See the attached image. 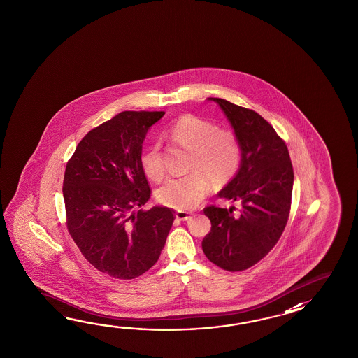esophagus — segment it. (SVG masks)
<instances>
[{"mask_svg": "<svg viewBox=\"0 0 358 358\" xmlns=\"http://www.w3.org/2000/svg\"><path fill=\"white\" fill-rule=\"evenodd\" d=\"M176 219H179V220L185 221L189 220L190 217H192V215L189 213H187V211H182V210H178L176 213Z\"/></svg>", "mask_w": 358, "mask_h": 358, "instance_id": "34e87169", "label": "esophagus"}]
</instances>
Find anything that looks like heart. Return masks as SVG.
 Listing matches in <instances>:
<instances>
[{"instance_id":"b5f03b06","label":"heart","mask_w":358,"mask_h":358,"mask_svg":"<svg viewBox=\"0 0 358 358\" xmlns=\"http://www.w3.org/2000/svg\"><path fill=\"white\" fill-rule=\"evenodd\" d=\"M176 145L189 150L188 176L170 178L157 190L162 205L178 208H196L213 189V184H228L242 164V145L229 129H217L213 122L196 115L180 116L169 130ZM141 166L147 178L160 180L165 174L160 147L153 145L141 156Z\"/></svg>"}]
</instances>
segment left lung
Listing matches in <instances>:
<instances>
[{"mask_svg":"<svg viewBox=\"0 0 358 358\" xmlns=\"http://www.w3.org/2000/svg\"><path fill=\"white\" fill-rule=\"evenodd\" d=\"M216 102L242 145V164L219 197L241 203L203 210L211 230L202 241L206 257L227 271H243L274 248L289 217L293 166L288 147L256 111L227 99Z\"/></svg>","mask_w":358,"mask_h":358,"instance_id":"obj_1","label":"left lung"}]
</instances>
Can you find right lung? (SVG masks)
I'll return each mask as SVG.
<instances>
[{"instance_id": "1", "label": "right lung", "mask_w": 358, "mask_h": 358, "mask_svg": "<svg viewBox=\"0 0 358 358\" xmlns=\"http://www.w3.org/2000/svg\"><path fill=\"white\" fill-rule=\"evenodd\" d=\"M164 111H122L92 129L66 164L62 194L69 234L101 273L129 280L157 262L174 210L145 205L151 189L141 166L145 134Z\"/></svg>"}]
</instances>
